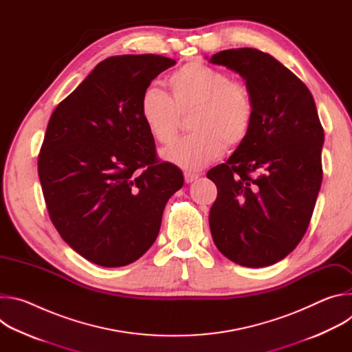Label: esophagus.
Returning a JSON list of instances; mask_svg holds the SVG:
<instances>
[{"instance_id":"34e87169","label":"esophagus","mask_w":352,"mask_h":352,"mask_svg":"<svg viewBox=\"0 0 352 352\" xmlns=\"http://www.w3.org/2000/svg\"><path fill=\"white\" fill-rule=\"evenodd\" d=\"M184 178H185V182H186V184H190V182H193L195 179H197V178H199V174L185 173V174H184Z\"/></svg>"}]
</instances>
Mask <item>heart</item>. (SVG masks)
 Listing matches in <instances>:
<instances>
[{"label":"heart","mask_w":352,"mask_h":352,"mask_svg":"<svg viewBox=\"0 0 352 352\" xmlns=\"http://www.w3.org/2000/svg\"><path fill=\"white\" fill-rule=\"evenodd\" d=\"M173 98L156 86L140 98V114L157 142L168 143L178 131L179 113L196 109L190 131L164 148L166 162L196 171L217 159L227 147L241 144L254 122V102L249 89L202 63H189L168 76Z\"/></svg>","instance_id":"b5f03b06"}]
</instances>
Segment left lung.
<instances>
[{
  "instance_id": "8db88e82",
  "label": "left lung",
  "mask_w": 352,
  "mask_h": 352,
  "mask_svg": "<svg viewBox=\"0 0 352 352\" xmlns=\"http://www.w3.org/2000/svg\"><path fill=\"white\" fill-rule=\"evenodd\" d=\"M208 60L236 72L254 102L246 139L208 173L217 186L212 236L234 263L270 266L302 239L320 190L324 133L315 100L302 80L256 48Z\"/></svg>"
}]
</instances>
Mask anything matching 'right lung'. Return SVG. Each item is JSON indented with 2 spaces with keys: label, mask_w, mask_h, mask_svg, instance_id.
<instances>
[{
  "label": "right lung",
  "mask_w": 352,
  "mask_h": 352,
  "mask_svg": "<svg viewBox=\"0 0 352 352\" xmlns=\"http://www.w3.org/2000/svg\"><path fill=\"white\" fill-rule=\"evenodd\" d=\"M175 64L155 54L110 57L48 121L37 163L47 210L61 238L94 265L120 267L144 255L184 185L178 167L159 163L140 114L143 91Z\"/></svg>",
  "instance_id": "obj_1"
}]
</instances>
